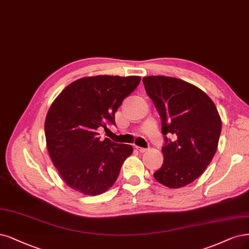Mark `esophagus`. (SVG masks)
Returning a JSON list of instances; mask_svg holds the SVG:
<instances>
[{
	"instance_id": "1",
	"label": "esophagus",
	"mask_w": 249,
	"mask_h": 249,
	"mask_svg": "<svg viewBox=\"0 0 249 249\" xmlns=\"http://www.w3.org/2000/svg\"><path fill=\"white\" fill-rule=\"evenodd\" d=\"M137 150H139L140 152H146L148 149L147 148H143V147H139V146H136Z\"/></svg>"
}]
</instances>
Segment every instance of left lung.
I'll list each match as a JSON object with an SVG mask.
<instances>
[{
    "label": "left lung",
    "instance_id": "8db88e82",
    "mask_svg": "<svg viewBox=\"0 0 249 249\" xmlns=\"http://www.w3.org/2000/svg\"><path fill=\"white\" fill-rule=\"evenodd\" d=\"M143 84L161 121L166 144L164 162L153 173L157 181L179 188L200 177L218 146L221 119L213 101L202 89L167 76H147ZM176 137L168 141L166 134Z\"/></svg>",
    "mask_w": 249,
    "mask_h": 249
}]
</instances>
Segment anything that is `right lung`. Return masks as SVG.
Here are the masks:
<instances>
[{"instance_id": "1", "label": "right lung", "mask_w": 249, "mask_h": 249, "mask_svg": "<svg viewBox=\"0 0 249 249\" xmlns=\"http://www.w3.org/2000/svg\"><path fill=\"white\" fill-rule=\"evenodd\" d=\"M140 80L139 76L83 77L51 104L44 124L47 150L59 176L74 191L97 196L116 181L133 147L108 138L101 141L97 130L115 124L116 110Z\"/></svg>"}]
</instances>
